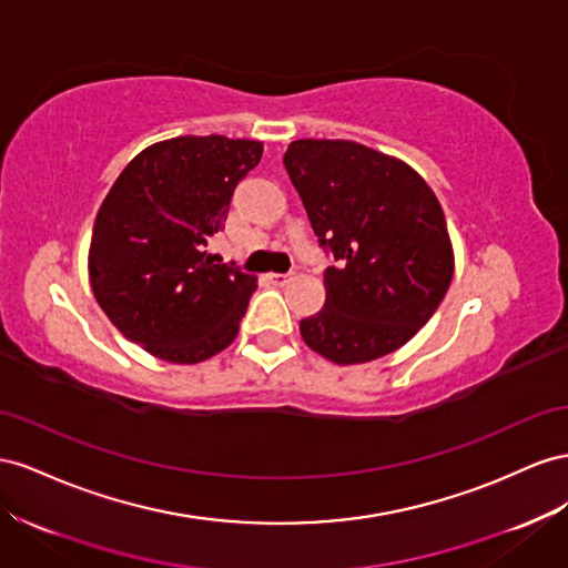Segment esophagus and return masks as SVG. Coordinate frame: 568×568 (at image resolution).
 <instances>
[{"label": "esophagus", "instance_id": "34e87169", "mask_svg": "<svg viewBox=\"0 0 568 568\" xmlns=\"http://www.w3.org/2000/svg\"><path fill=\"white\" fill-rule=\"evenodd\" d=\"M272 284H277V286H284V284H288L291 280H294V277H291V274L286 272V274H282V272H272L270 274V277H267Z\"/></svg>", "mask_w": 568, "mask_h": 568}]
</instances>
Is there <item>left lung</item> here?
<instances>
[{
	"label": "left lung",
	"instance_id": "1",
	"mask_svg": "<svg viewBox=\"0 0 568 568\" xmlns=\"http://www.w3.org/2000/svg\"><path fill=\"white\" fill-rule=\"evenodd\" d=\"M284 166L322 251L325 308L301 320L315 354L367 363L404 346L435 315L454 277L442 205L402 160L354 141L303 138Z\"/></svg>",
	"mask_w": 568,
	"mask_h": 568
}]
</instances>
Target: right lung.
Returning <instances> with one entry per match:
<instances>
[{
    "label": "right lung",
    "instance_id": "obj_1",
    "mask_svg": "<svg viewBox=\"0 0 568 568\" xmlns=\"http://www.w3.org/2000/svg\"><path fill=\"white\" fill-rule=\"evenodd\" d=\"M263 143L179 135L145 148L102 201L90 241V286L129 342L170 363H201L236 339L257 288L234 263H214L234 189Z\"/></svg>",
    "mask_w": 568,
    "mask_h": 568
}]
</instances>
